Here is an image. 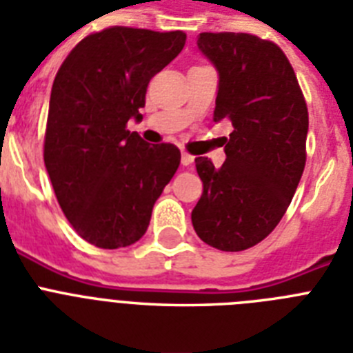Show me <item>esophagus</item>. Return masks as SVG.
Listing matches in <instances>:
<instances>
[{
	"mask_svg": "<svg viewBox=\"0 0 353 353\" xmlns=\"http://www.w3.org/2000/svg\"><path fill=\"white\" fill-rule=\"evenodd\" d=\"M193 157H191V154H188V153H182V159H180V162H182V165H185V168H188V165H191V163H193Z\"/></svg>",
	"mask_w": 353,
	"mask_h": 353,
	"instance_id": "1",
	"label": "esophagus"
}]
</instances>
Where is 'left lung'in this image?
<instances>
[{"mask_svg":"<svg viewBox=\"0 0 353 353\" xmlns=\"http://www.w3.org/2000/svg\"><path fill=\"white\" fill-rule=\"evenodd\" d=\"M199 50L219 72L213 120H230L225 162L194 159L204 191L196 235L222 252L264 241L288 210L306 163L308 109L277 45L244 32H202Z\"/></svg>","mask_w":353,"mask_h":353,"instance_id":"left-lung-1","label":"left lung"}]
</instances>
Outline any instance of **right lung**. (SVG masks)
Here are the masks:
<instances>
[{
	"label": "right lung",
	"instance_id": "right-lung-1",
	"mask_svg": "<svg viewBox=\"0 0 353 353\" xmlns=\"http://www.w3.org/2000/svg\"><path fill=\"white\" fill-rule=\"evenodd\" d=\"M185 34L111 27L87 36L52 83L43 160L63 215L103 250L134 244L180 165L173 143L149 145L142 120L149 80L180 54Z\"/></svg>",
	"mask_w": 353,
	"mask_h": 353
}]
</instances>
